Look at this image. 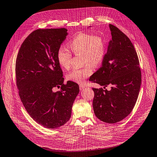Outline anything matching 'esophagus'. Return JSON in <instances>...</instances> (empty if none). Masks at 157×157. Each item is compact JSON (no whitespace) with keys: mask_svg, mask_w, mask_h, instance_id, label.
Instances as JSON below:
<instances>
[{"mask_svg":"<svg viewBox=\"0 0 157 157\" xmlns=\"http://www.w3.org/2000/svg\"><path fill=\"white\" fill-rule=\"evenodd\" d=\"M79 87H80V90H83L84 89H85L86 87L85 86H83V85H82V84H80V85L79 86Z\"/></svg>","mask_w":157,"mask_h":157,"instance_id":"34e87169","label":"esophagus"}]
</instances>
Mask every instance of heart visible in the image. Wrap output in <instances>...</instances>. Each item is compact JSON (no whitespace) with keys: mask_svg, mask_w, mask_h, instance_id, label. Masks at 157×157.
Masks as SVG:
<instances>
[{"mask_svg":"<svg viewBox=\"0 0 157 157\" xmlns=\"http://www.w3.org/2000/svg\"><path fill=\"white\" fill-rule=\"evenodd\" d=\"M75 55H82V63L86 65L81 68H75L66 75L68 80L83 83L93 73V67L98 68L103 63L106 55L107 45L104 38L99 34L79 33L68 44ZM58 62L60 67L70 68L71 54L65 48L60 47L56 53Z\"/></svg>","mask_w":157,"mask_h":157,"instance_id":"b5f03b06","label":"heart"}]
</instances>
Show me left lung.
I'll return each instance as SVG.
<instances>
[{
	"label": "left lung",
	"instance_id": "obj_1",
	"mask_svg": "<svg viewBox=\"0 0 157 157\" xmlns=\"http://www.w3.org/2000/svg\"><path fill=\"white\" fill-rule=\"evenodd\" d=\"M112 39L102 67L89 80L105 89L92 88L93 109L99 119L107 123H117L127 117L136 102L141 83L140 62L135 47L121 31L109 25Z\"/></svg>",
	"mask_w": 157,
	"mask_h": 157
}]
</instances>
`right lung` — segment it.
Here are the masks:
<instances>
[{"instance_id": "right-lung-1", "label": "right lung", "mask_w": 157, "mask_h": 157, "mask_svg": "<svg viewBox=\"0 0 157 157\" xmlns=\"http://www.w3.org/2000/svg\"><path fill=\"white\" fill-rule=\"evenodd\" d=\"M65 28L36 29L24 41L16 62V85L26 110L36 122L49 129L65 124L79 92L77 83H63L56 53L66 39ZM60 90L54 92L55 88Z\"/></svg>"}]
</instances>
